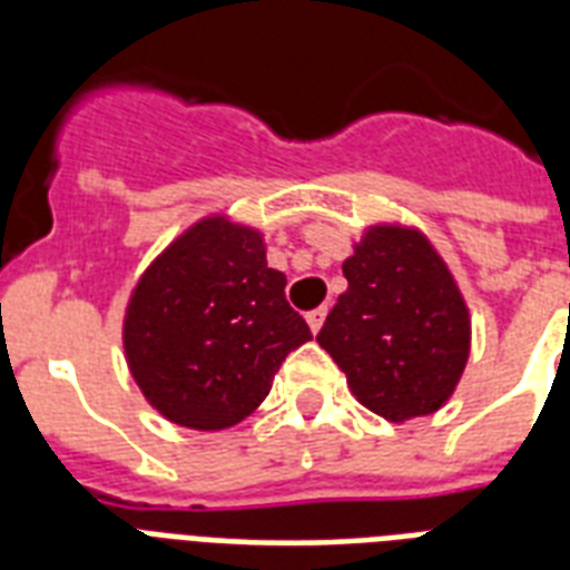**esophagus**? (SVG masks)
Returning a JSON list of instances; mask_svg holds the SVG:
<instances>
[{
    "mask_svg": "<svg viewBox=\"0 0 570 570\" xmlns=\"http://www.w3.org/2000/svg\"><path fill=\"white\" fill-rule=\"evenodd\" d=\"M325 316H328V307H316V311L307 313V325H311L313 334H320V328L325 325Z\"/></svg>",
    "mask_w": 570,
    "mask_h": 570,
    "instance_id": "1",
    "label": "esophagus"
}]
</instances>
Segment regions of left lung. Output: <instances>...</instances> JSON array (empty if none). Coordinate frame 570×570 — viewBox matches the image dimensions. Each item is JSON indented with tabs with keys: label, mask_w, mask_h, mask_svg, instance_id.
<instances>
[{
	"label": "left lung",
	"mask_w": 570,
	"mask_h": 570,
	"mask_svg": "<svg viewBox=\"0 0 570 570\" xmlns=\"http://www.w3.org/2000/svg\"><path fill=\"white\" fill-rule=\"evenodd\" d=\"M348 289L316 334L352 396L390 423L441 411L470 357V311L420 227L375 222L343 263Z\"/></svg>",
	"instance_id": "8db88e82"
}]
</instances>
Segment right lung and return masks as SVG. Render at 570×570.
<instances>
[{
    "label": "right lung",
    "instance_id": "add662e5",
    "mask_svg": "<svg viewBox=\"0 0 570 570\" xmlns=\"http://www.w3.org/2000/svg\"><path fill=\"white\" fill-rule=\"evenodd\" d=\"M257 227L209 213L129 293L120 340L141 396L174 425L222 432L254 414L311 328L286 304Z\"/></svg>",
    "mask_w": 570,
    "mask_h": 570
}]
</instances>
